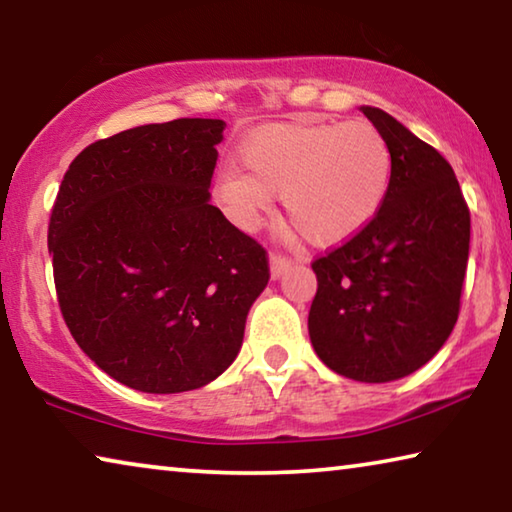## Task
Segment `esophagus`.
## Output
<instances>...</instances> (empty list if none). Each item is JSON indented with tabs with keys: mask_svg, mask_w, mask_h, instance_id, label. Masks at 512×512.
Returning <instances> with one entry per match:
<instances>
[{
	"mask_svg": "<svg viewBox=\"0 0 512 512\" xmlns=\"http://www.w3.org/2000/svg\"><path fill=\"white\" fill-rule=\"evenodd\" d=\"M289 266H291V259L287 255H280V253L271 255V275L273 277H280Z\"/></svg>",
	"mask_w": 512,
	"mask_h": 512,
	"instance_id": "1",
	"label": "esophagus"
}]
</instances>
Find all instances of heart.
I'll use <instances>...</instances> for the list:
<instances>
[{"label":"heart","mask_w":512,"mask_h":512,"mask_svg":"<svg viewBox=\"0 0 512 512\" xmlns=\"http://www.w3.org/2000/svg\"><path fill=\"white\" fill-rule=\"evenodd\" d=\"M241 167L225 169L214 203L241 230H255L284 196L293 230L309 244L339 246L366 230L386 201L393 155L366 121H287L250 133Z\"/></svg>","instance_id":"b5f03b06"}]
</instances>
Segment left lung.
Returning a JSON list of instances; mask_svg holds the SVG:
<instances>
[{"label": "left lung", "instance_id": "1", "mask_svg": "<svg viewBox=\"0 0 512 512\" xmlns=\"http://www.w3.org/2000/svg\"><path fill=\"white\" fill-rule=\"evenodd\" d=\"M393 155L386 201L366 230L311 262L314 350L339 375L381 384L422 368L461 311L470 207L452 164L379 108L363 106Z\"/></svg>", "mask_w": 512, "mask_h": 512}]
</instances>
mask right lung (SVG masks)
<instances>
[{
  "label": "right lung",
  "instance_id": "right-lung-1",
  "mask_svg": "<svg viewBox=\"0 0 512 512\" xmlns=\"http://www.w3.org/2000/svg\"><path fill=\"white\" fill-rule=\"evenodd\" d=\"M223 126L173 119L85 146L51 207L65 325L135 391L183 393L219 377L271 277L266 248L210 203Z\"/></svg>",
  "mask_w": 512,
  "mask_h": 512
}]
</instances>
